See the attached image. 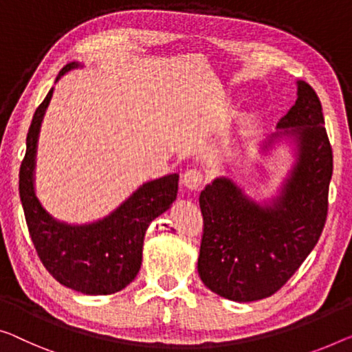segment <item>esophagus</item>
Masks as SVG:
<instances>
[{"instance_id":"esophagus-1","label":"esophagus","mask_w":352,"mask_h":352,"mask_svg":"<svg viewBox=\"0 0 352 352\" xmlns=\"http://www.w3.org/2000/svg\"><path fill=\"white\" fill-rule=\"evenodd\" d=\"M182 183H183V186L186 188V190L197 191V190H201V186L204 183V175L196 169H190V170H186L185 174H183Z\"/></svg>"}]
</instances>
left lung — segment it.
<instances>
[{
    "label": "left lung",
    "mask_w": 352,
    "mask_h": 352,
    "mask_svg": "<svg viewBox=\"0 0 352 352\" xmlns=\"http://www.w3.org/2000/svg\"><path fill=\"white\" fill-rule=\"evenodd\" d=\"M296 85V104L259 145L261 155L286 145L292 156L274 196L254 201L226 175L214 178L199 196V276L229 300L254 302L275 294L311 253L326 223L332 146L318 94L307 82Z\"/></svg>",
    "instance_id": "left-lung-1"
}]
</instances>
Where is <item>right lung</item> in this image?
Masks as SVG:
<instances>
[{
	"mask_svg": "<svg viewBox=\"0 0 352 352\" xmlns=\"http://www.w3.org/2000/svg\"><path fill=\"white\" fill-rule=\"evenodd\" d=\"M71 61L55 82L72 69ZM54 88L36 109L26 135V153L20 166L19 191L26 224L42 264L63 286L87 296H107L124 289L142 265L145 232L150 223L169 210L178 191V174L145 182L104 218L85 224L60 221L36 196L34 169L41 124Z\"/></svg>",
	"mask_w": 352,
	"mask_h": 352,
	"instance_id": "right-lung-1",
	"label": "right lung"
}]
</instances>
